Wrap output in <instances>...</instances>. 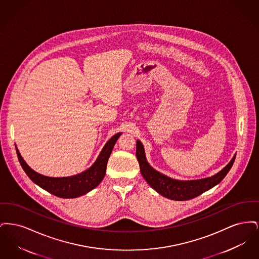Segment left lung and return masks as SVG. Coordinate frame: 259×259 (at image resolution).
<instances>
[{
    "label": "left lung",
    "instance_id": "1",
    "mask_svg": "<svg viewBox=\"0 0 259 259\" xmlns=\"http://www.w3.org/2000/svg\"><path fill=\"white\" fill-rule=\"evenodd\" d=\"M136 156L140 164L141 174L148 185L162 196L176 201H186L197 197L214 185L220 184L227 172L230 171L236 157L234 155L222 171L212 177L194 181H179L157 172L148 164L145 154V148L140 141H137Z\"/></svg>",
    "mask_w": 259,
    "mask_h": 259
}]
</instances>
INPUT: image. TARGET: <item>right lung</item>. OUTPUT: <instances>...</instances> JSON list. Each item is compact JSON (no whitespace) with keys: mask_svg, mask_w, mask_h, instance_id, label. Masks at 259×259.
I'll return each instance as SVG.
<instances>
[{"mask_svg":"<svg viewBox=\"0 0 259 259\" xmlns=\"http://www.w3.org/2000/svg\"><path fill=\"white\" fill-rule=\"evenodd\" d=\"M120 135L121 133H117L111 137V140L102 149L97 160L87 171L66 178H50L35 172L27 165L17 148H15L18 160L20 162L23 170L36 185L57 197L76 198L87 194V192L98 186L103 181L106 175L109 157L111 155L112 148Z\"/></svg>","mask_w":259,"mask_h":259,"instance_id":"obj_1","label":"right lung"}]
</instances>
